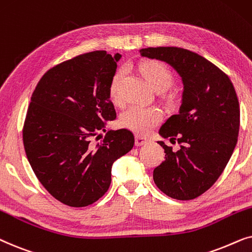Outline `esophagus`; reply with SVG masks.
Listing matches in <instances>:
<instances>
[{"label":"esophagus","instance_id":"34e87169","mask_svg":"<svg viewBox=\"0 0 252 252\" xmlns=\"http://www.w3.org/2000/svg\"><path fill=\"white\" fill-rule=\"evenodd\" d=\"M146 143H149V138H146V137H143V136H139V135H136V137H135L136 146H142Z\"/></svg>","mask_w":252,"mask_h":252}]
</instances>
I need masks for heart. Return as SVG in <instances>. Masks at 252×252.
Masks as SVG:
<instances>
[{
    "instance_id": "b5f03b06",
    "label": "heart",
    "mask_w": 252,
    "mask_h": 252,
    "mask_svg": "<svg viewBox=\"0 0 252 252\" xmlns=\"http://www.w3.org/2000/svg\"><path fill=\"white\" fill-rule=\"evenodd\" d=\"M140 72L143 73L147 83L156 91H163L169 87L173 82V73L168 66L162 62L150 60L139 65ZM126 73V70L121 68L113 76L109 85V95L112 100H117L120 96V86ZM173 96V95H170ZM162 120V114L157 107L131 106L120 117L121 126L140 135H145L151 129L158 126Z\"/></svg>"
}]
</instances>
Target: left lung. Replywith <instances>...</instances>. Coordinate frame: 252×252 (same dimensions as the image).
<instances>
[{
	"instance_id": "8db88e82",
	"label": "left lung",
	"mask_w": 252,
	"mask_h": 252,
	"mask_svg": "<svg viewBox=\"0 0 252 252\" xmlns=\"http://www.w3.org/2000/svg\"><path fill=\"white\" fill-rule=\"evenodd\" d=\"M140 55L166 62L183 84L179 114L159 130L162 138L177 140L180 150L158 142L166 157L153 170L154 183L174 199H193L216 183L236 146L240 106L235 89L226 73L188 49L150 47L140 49Z\"/></svg>"
}]
</instances>
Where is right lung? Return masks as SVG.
<instances>
[{
    "mask_svg": "<svg viewBox=\"0 0 252 252\" xmlns=\"http://www.w3.org/2000/svg\"><path fill=\"white\" fill-rule=\"evenodd\" d=\"M121 56L105 50L76 56L48 70L31 96L23 129L26 156L45 189L68 206L101 198L114 161L135 144L131 131L120 129L90 145L107 121L116 119L109 85Z\"/></svg>",
    "mask_w": 252,
    "mask_h": 252,
    "instance_id": "add662e5",
    "label": "right lung"
}]
</instances>
